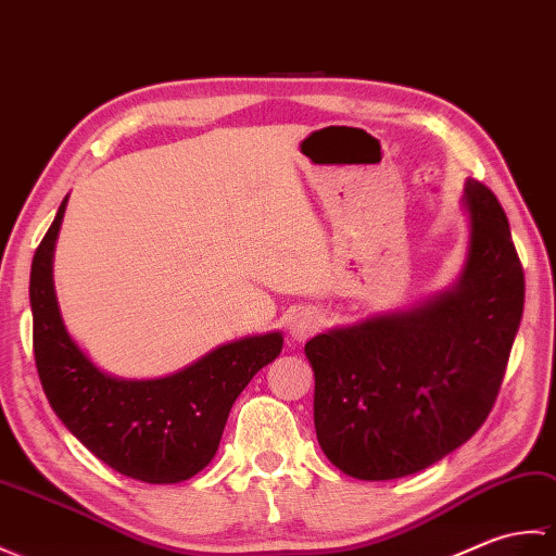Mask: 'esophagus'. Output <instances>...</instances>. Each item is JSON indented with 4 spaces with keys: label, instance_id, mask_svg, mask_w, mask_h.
<instances>
[{
    "label": "esophagus",
    "instance_id": "esophagus-1",
    "mask_svg": "<svg viewBox=\"0 0 556 556\" xmlns=\"http://www.w3.org/2000/svg\"><path fill=\"white\" fill-rule=\"evenodd\" d=\"M318 326H320V320L314 312H298L294 316H290V324H288L290 336L294 340H300V342H304L306 338H312L314 332L318 330Z\"/></svg>",
    "mask_w": 556,
    "mask_h": 556
}]
</instances>
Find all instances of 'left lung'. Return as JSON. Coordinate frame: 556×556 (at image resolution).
I'll list each match as a JSON object with an SVG mask.
<instances>
[{
	"label": "left lung",
	"mask_w": 556,
	"mask_h": 556,
	"mask_svg": "<svg viewBox=\"0 0 556 556\" xmlns=\"http://www.w3.org/2000/svg\"><path fill=\"white\" fill-rule=\"evenodd\" d=\"M464 202L471 242L454 290L306 342L318 445L352 478L424 471L495 406L523 316V266L495 192L468 178Z\"/></svg>",
	"instance_id": "8db88e82"
}]
</instances>
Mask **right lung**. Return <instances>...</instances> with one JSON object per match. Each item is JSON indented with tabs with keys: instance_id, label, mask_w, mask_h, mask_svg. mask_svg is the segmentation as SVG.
I'll list each match as a JSON object with an SVG mask.
<instances>
[{
	"instance_id": "right-lung-1",
	"label": "right lung",
	"mask_w": 556,
	"mask_h": 556,
	"mask_svg": "<svg viewBox=\"0 0 556 556\" xmlns=\"http://www.w3.org/2000/svg\"><path fill=\"white\" fill-rule=\"evenodd\" d=\"M66 202L30 266L33 352L42 390L71 433L114 471L142 483H180L214 459L232 402L280 354L282 336L224 344L168 378L102 374L71 340L56 306L52 256Z\"/></svg>"
}]
</instances>
